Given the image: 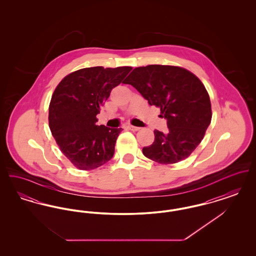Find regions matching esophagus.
Returning a JSON list of instances; mask_svg holds the SVG:
<instances>
[{
	"label": "esophagus",
	"instance_id": "34e87169",
	"mask_svg": "<svg viewBox=\"0 0 256 256\" xmlns=\"http://www.w3.org/2000/svg\"><path fill=\"white\" fill-rule=\"evenodd\" d=\"M128 128L130 130H132V132H137V130H140L139 126H128Z\"/></svg>",
	"mask_w": 256,
	"mask_h": 256
}]
</instances>
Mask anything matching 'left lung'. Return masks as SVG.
Listing matches in <instances>:
<instances>
[{"instance_id":"obj_1","label":"left lung","mask_w":256,"mask_h":256,"mask_svg":"<svg viewBox=\"0 0 256 256\" xmlns=\"http://www.w3.org/2000/svg\"><path fill=\"white\" fill-rule=\"evenodd\" d=\"M124 84H130L150 106L160 108L167 134L154 130V142L143 148L148 158L172 164L188 158L202 142L211 122L206 89L194 74L176 66L148 65L134 69Z\"/></svg>"}]
</instances>
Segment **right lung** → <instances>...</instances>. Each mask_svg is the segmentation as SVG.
<instances>
[{
    "label": "right lung",
    "instance_id": "right-lung-1",
    "mask_svg": "<svg viewBox=\"0 0 256 256\" xmlns=\"http://www.w3.org/2000/svg\"><path fill=\"white\" fill-rule=\"evenodd\" d=\"M132 67L84 68L66 76L49 106L50 130L62 154L80 170H93L113 158L122 128L98 126V114L111 90Z\"/></svg>",
    "mask_w": 256,
    "mask_h": 256
}]
</instances>
